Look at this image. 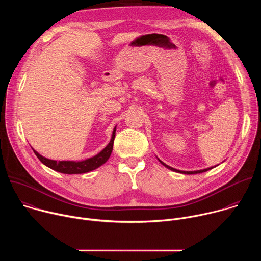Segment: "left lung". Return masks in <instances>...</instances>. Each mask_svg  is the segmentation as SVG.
<instances>
[{"label":"left lung","instance_id":"obj_1","mask_svg":"<svg viewBox=\"0 0 261 261\" xmlns=\"http://www.w3.org/2000/svg\"><path fill=\"white\" fill-rule=\"evenodd\" d=\"M159 161H160V163H162L165 167H167L168 169H170V170H172V171H175V172H180V173H185V174H195V173H201V172H204V171H207V170H210V169H212V168H214V167H216V166H212V167H208V168H204V169H200V170H194V171H181V170H178V169H175V168H172V167H170V166H168V165H166L164 162H162L160 159H158Z\"/></svg>","mask_w":261,"mask_h":261}]
</instances>
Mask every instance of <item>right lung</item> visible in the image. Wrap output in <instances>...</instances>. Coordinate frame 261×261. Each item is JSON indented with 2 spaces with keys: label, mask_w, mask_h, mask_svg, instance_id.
I'll return each mask as SVG.
<instances>
[{
  "label": "right lung",
  "mask_w": 261,
  "mask_h": 261,
  "mask_svg": "<svg viewBox=\"0 0 261 261\" xmlns=\"http://www.w3.org/2000/svg\"><path fill=\"white\" fill-rule=\"evenodd\" d=\"M116 129L117 127L114 128L113 134H111V138L109 143L103 148V150L95 155L94 157H91L89 159L83 160V161H56V160H50L47 159L43 156H41L38 152H36L34 148L33 151L35 155L38 157V159L47 167L61 172V173H66V174H79V173H86L89 171H92L101 165H103L110 157L111 152H113V147H114V140L116 136Z\"/></svg>",
  "instance_id": "1"
}]
</instances>
